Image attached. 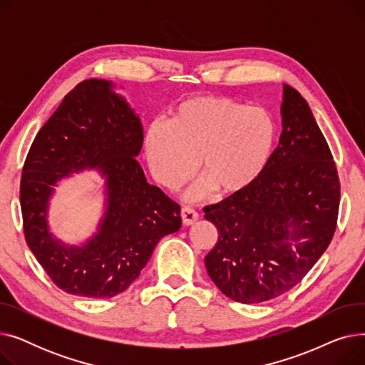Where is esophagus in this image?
<instances>
[{
    "label": "esophagus",
    "instance_id": "esophagus-1",
    "mask_svg": "<svg viewBox=\"0 0 365 365\" xmlns=\"http://www.w3.org/2000/svg\"><path fill=\"white\" fill-rule=\"evenodd\" d=\"M198 220V213L195 212L194 208L190 207H183L182 208V222L185 226H190L192 223H195Z\"/></svg>",
    "mask_w": 365,
    "mask_h": 365
}]
</instances>
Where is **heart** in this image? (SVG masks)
<instances>
[{
    "instance_id": "heart-1",
    "label": "heart",
    "mask_w": 365,
    "mask_h": 365,
    "mask_svg": "<svg viewBox=\"0 0 365 365\" xmlns=\"http://www.w3.org/2000/svg\"><path fill=\"white\" fill-rule=\"evenodd\" d=\"M274 143L275 124L266 110L202 96L173 110L167 127L153 123L145 148L153 176L167 187L192 178L200 163L204 179L186 194L198 200L215 187L222 195L244 192L262 175Z\"/></svg>"
}]
</instances>
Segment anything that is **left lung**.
I'll return each mask as SVG.
<instances>
[{"mask_svg":"<svg viewBox=\"0 0 365 365\" xmlns=\"http://www.w3.org/2000/svg\"><path fill=\"white\" fill-rule=\"evenodd\" d=\"M282 133L257 180L204 207L219 240L204 262L240 303L275 299L303 279L333 240L340 180L331 150L300 93L284 84Z\"/></svg>","mask_w":365,"mask_h":365,"instance_id":"obj_1","label":"left lung"}]
</instances>
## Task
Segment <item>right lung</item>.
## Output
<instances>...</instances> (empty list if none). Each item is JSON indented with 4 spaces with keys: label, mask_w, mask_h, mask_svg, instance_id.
Returning a JSON list of instances; mask_svg holds the SVG:
<instances>
[{
    "label": "right lung",
    "mask_w": 365,
    "mask_h": 365,
    "mask_svg": "<svg viewBox=\"0 0 365 365\" xmlns=\"http://www.w3.org/2000/svg\"><path fill=\"white\" fill-rule=\"evenodd\" d=\"M109 81L75 86L38 131L21 179L25 240L61 290L83 297H113L140 275L158 241L182 225L180 205L146 182L136 160L143 127ZM98 166L107 178V212L100 232L69 247L48 232L52 186L72 170Z\"/></svg>",
    "instance_id": "right-lung-1"
}]
</instances>
